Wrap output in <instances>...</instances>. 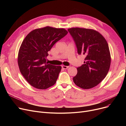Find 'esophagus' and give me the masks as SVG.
<instances>
[{"label":"esophagus","mask_w":126,"mask_h":126,"mask_svg":"<svg viewBox=\"0 0 126 126\" xmlns=\"http://www.w3.org/2000/svg\"><path fill=\"white\" fill-rule=\"evenodd\" d=\"M62 67L63 69H67L69 67V66H65V65H62Z\"/></svg>","instance_id":"obj_1"}]
</instances>
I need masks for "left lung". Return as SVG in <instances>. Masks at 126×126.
Wrapping results in <instances>:
<instances>
[{
  "instance_id": "left-lung-1",
  "label": "left lung",
  "mask_w": 126,
  "mask_h": 126,
  "mask_svg": "<svg viewBox=\"0 0 126 126\" xmlns=\"http://www.w3.org/2000/svg\"><path fill=\"white\" fill-rule=\"evenodd\" d=\"M68 31L78 54L85 56L84 64L77 68L73 81L81 88H93L104 80L109 71L111 57L108 44L100 33L94 30L74 28Z\"/></svg>"
}]
</instances>
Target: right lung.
Segmentation results:
<instances>
[{
	"label": "right lung",
	"mask_w": 126,
	"mask_h": 126,
	"mask_svg": "<svg viewBox=\"0 0 126 126\" xmlns=\"http://www.w3.org/2000/svg\"><path fill=\"white\" fill-rule=\"evenodd\" d=\"M67 33L64 29L46 26L32 31L23 40L18 64L21 74L32 86L45 89L56 83L62 67L48 64L46 57L54 45Z\"/></svg>",
	"instance_id": "obj_1"
}]
</instances>
